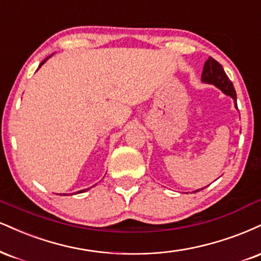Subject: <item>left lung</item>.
Segmentation results:
<instances>
[{"label":"left lung","mask_w":261,"mask_h":261,"mask_svg":"<svg viewBox=\"0 0 261 261\" xmlns=\"http://www.w3.org/2000/svg\"><path fill=\"white\" fill-rule=\"evenodd\" d=\"M202 80L204 83L215 85L216 87H219V89H220L224 93H226V95L231 96L232 98L234 99V102H236L237 95L236 91H234L233 84L231 83V80L228 79V76L226 75L222 65L218 61H215L214 58L209 57L208 61L204 64ZM234 105L237 107V103H234Z\"/></svg>","instance_id":"1"}]
</instances>
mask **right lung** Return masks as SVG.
<instances>
[{
	"label": "right lung",
	"instance_id": "1",
	"mask_svg": "<svg viewBox=\"0 0 261 261\" xmlns=\"http://www.w3.org/2000/svg\"><path fill=\"white\" fill-rule=\"evenodd\" d=\"M49 57H51V56H49ZM49 57H47V58H46V59H43V61H42V62H41V64H40V67H41V65H42V64H43V63H45V62H46V61H47V59H48V58H49ZM40 67H39V68H40ZM86 190H87V188H86ZM86 190H83V191H79V192H85V191H86ZM63 194H64V193H63Z\"/></svg>",
	"mask_w": 261,
	"mask_h": 261
}]
</instances>
